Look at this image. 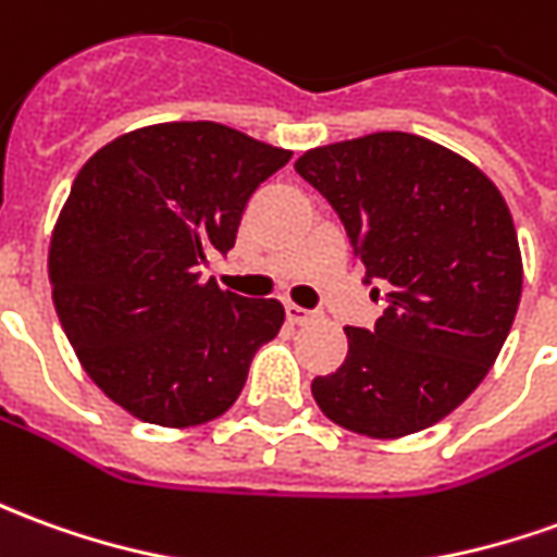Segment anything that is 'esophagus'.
Segmentation results:
<instances>
[{"label": "esophagus", "instance_id": "esophagus-1", "mask_svg": "<svg viewBox=\"0 0 557 557\" xmlns=\"http://www.w3.org/2000/svg\"><path fill=\"white\" fill-rule=\"evenodd\" d=\"M313 317V310H307V307H301V305H286V319H289L292 325H305L307 319Z\"/></svg>", "mask_w": 557, "mask_h": 557}]
</instances>
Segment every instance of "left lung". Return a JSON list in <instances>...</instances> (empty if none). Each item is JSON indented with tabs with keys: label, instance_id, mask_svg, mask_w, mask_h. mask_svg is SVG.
Listing matches in <instances>:
<instances>
[{
	"label": "left lung",
	"instance_id": "8db88e82",
	"mask_svg": "<svg viewBox=\"0 0 557 557\" xmlns=\"http://www.w3.org/2000/svg\"><path fill=\"white\" fill-rule=\"evenodd\" d=\"M329 198L368 280L388 286L368 329L346 325L344 364L313 380L334 425L398 441L480 386L522 298L507 201L470 159L410 132L313 147L295 162Z\"/></svg>",
	"mask_w": 557,
	"mask_h": 557
}]
</instances>
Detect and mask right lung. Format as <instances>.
<instances>
[{
  "label": "right lung",
  "mask_w": 557,
  "mask_h": 557,
  "mask_svg": "<svg viewBox=\"0 0 557 557\" xmlns=\"http://www.w3.org/2000/svg\"><path fill=\"white\" fill-rule=\"evenodd\" d=\"M289 157L196 120L126 132L77 171L50 235L53 307L89 380L129 416L211 422L277 337V298L220 289L201 265L235 247L250 196Z\"/></svg>",
  "instance_id": "1"
}]
</instances>
